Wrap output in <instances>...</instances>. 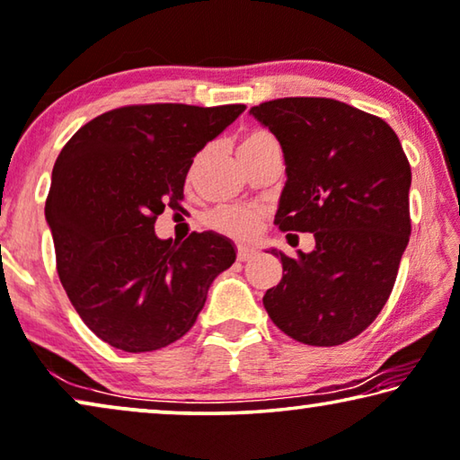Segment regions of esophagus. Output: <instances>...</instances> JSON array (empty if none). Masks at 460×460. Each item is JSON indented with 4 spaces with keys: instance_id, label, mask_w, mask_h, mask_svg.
<instances>
[{
    "instance_id": "esophagus-1",
    "label": "esophagus",
    "mask_w": 460,
    "mask_h": 460,
    "mask_svg": "<svg viewBox=\"0 0 460 460\" xmlns=\"http://www.w3.org/2000/svg\"><path fill=\"white\" fill-rule=\"evenodd\" d=\"M253 256H256V250H253V248H245V245H239V248H237L239 262H248V260H252Z\"/></svg>"
}]
</instances>
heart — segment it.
Returning a JSON list of instances; mask_svg holds the SVG:
<instances>
[{
    "mask_svg": "<svg viewBox=\"0 0 460 460\" xmlns=\"http://www.w3.org/2000/svg\"><path fill=\"white\" fill-rule=\"evenodd\" d=\"M266 142H272L269 134L252 132L243 138L242 146H239V153H248V150L262 146ZM260 223H262V210L250 207H221L210 210L207 215V225L212 231L233 239L253 237L260 227Z\"/></svg>",
    "mask_w": 460,
    "mask_h": 460,
    "instance_id": "b5f03b06",
    "label": "heart"
}]
</instances>
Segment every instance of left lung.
Instances as JSON below:
<instances>
[{
	"label": "left lung",
	"instance_id": "8db88e82",
	"mask_svg": "<svg viewBox=\"0 0 460 460\" xmlns=\"http://www.w3.org/2000/svg\"><path fill=\"white\" fill-rule=\"evenodd\" d=\"M250 113L285 156L274 223L316 239L297 258L270 250L283 279L264 307L287 337L342 345L372 324L394 287L411 235L409 161L386 121L347 102L289 97Z\"/></svg>",
	"mask_w": 460,
	"mask_h": 460
}]
</instances>
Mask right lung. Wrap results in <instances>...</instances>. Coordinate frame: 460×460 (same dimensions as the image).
<instances>
[{
  "mask_svg": "<svg viewBox=\"0 0 460 460\" xmlns=\"http://www.w3.org/2000/svg\"><path fill=\"white\" fill-rule=\"evenodd\" d=\"M245 105H129L82 126L53 164L45 202L58 274L82 322L128 353L181 339L218 274L235 262L231 239L204 231L159 239L164 207L181 208L194 156Z\"/></svg>",
  "mask_w": 460,
  "mask_h": 460,
  "instance_id": "obj_1",
  "label": "right lung"
}]
</instances>
